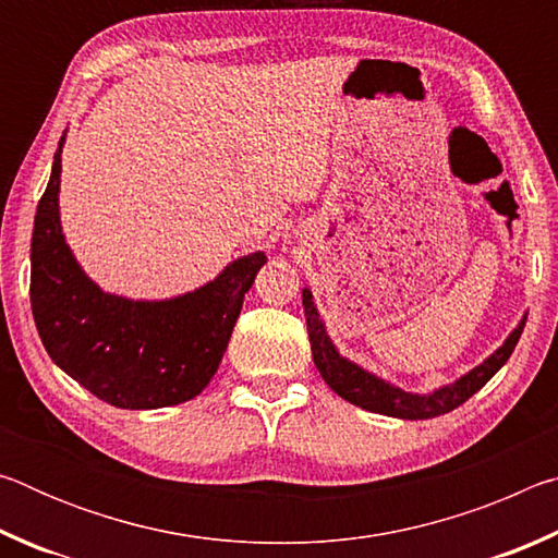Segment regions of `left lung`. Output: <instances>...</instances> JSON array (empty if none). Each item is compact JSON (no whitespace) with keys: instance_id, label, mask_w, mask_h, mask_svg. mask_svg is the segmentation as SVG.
<instances>
[{"instance_id":"obj_1","label":"left lung","mask_w":558,"mask_h":558,"mask_svg":"<svg viewBox=\"0 0 558 558\" xmlns=\"http://www.w3.org/2000/svg\"><path fill=\"white\" fill-rule=\"evenodd\" d=\"M302 307H305V319H307V337L310 347H313V359L317 372L323 374L329 389L337 396H342L344 401L359 405V409L391 415V418H403V421H426L436 418V415L448 413L458 409L460 403H465L472 393H477L483 386L493 379V376L502 369L505 362L512 356L514 347L522 337V329L526 325V315L519 319V325L509 332L505 344L495 349L483 364H477L475 369L462 374L460 379L452 384L440 386V389L430 393H413L403 391L391 381L381 379L372 372H366L364 366L349 362L347 356L337 352V347L327 335V327L323 317L317 313V305L313 300V292L302 288Z\"/></svg>"}]
</instances>
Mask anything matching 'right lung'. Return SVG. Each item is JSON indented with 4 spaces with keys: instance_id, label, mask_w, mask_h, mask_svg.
<instances>
[{
    "instance_id": "1",
    "label": "right lung",
    "mask_w": 558,
    "mask_h": 558,
    "mask_svg": "<svg viewBox=\"0 0 558 558\" xmlns=\"http://www.w3.org/2000/svg\"><path fill=\"white\" fill-rule=\"evenodd\" d=\"M63 143L65 132L32 233L29 295L46 352L73 381L118 409L149 411L194 399L219 369L266 253L235 258L206 286L169 300L106 292L78 266L61 229Z\"/></svg>"
}]
</instances>
